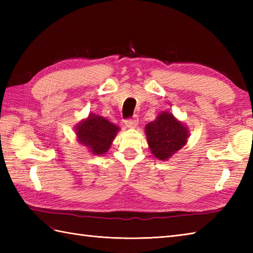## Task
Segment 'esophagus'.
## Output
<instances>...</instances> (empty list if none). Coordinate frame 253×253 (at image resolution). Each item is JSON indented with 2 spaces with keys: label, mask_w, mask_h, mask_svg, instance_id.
<instances>
[{
  "label": "esophagus",
  "mask_w": 253,
  "mask_h": 253,
  "mask_svg": "<svg viewBox=\"0 0 253 253\" xmlns=\"http://www.w3.org/2000/svg\"><path fill=\"white\" fill-rule=\"evenodd\" d=\"M139 120H138V116L137 115H133L131 118H128V120L125 121V125L128 128H135L137 126Z\"/></svg>",
  "instance_id": "obj_1"
}]
</instances>
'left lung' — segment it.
<instances>
[{"label":"left lung","instance_id":"left-lung-1","mask_svg":"<svg viewBox=\"0 0 253 253\" xmlns=\"http://www.w3.org/2000/svg\"><path fill=\"white\" fill-rule=\"evenodd\" d=\"M146 135L152 154L166 161L185 146L189 130L171 113L162 112L157 120L146 126Z\"/></svg>","mask_w":253,"mask_h":253}]
</instances>
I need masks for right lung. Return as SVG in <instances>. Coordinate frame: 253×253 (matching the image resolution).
Listing matches in <instances>:
<instances>
[{"label":"right lung","instance_id":"1","mask_svg":"<svg viewBox=\"0 0 253 253\" xmlns=\"http://www.w3.org/2000/svg\"><path fill=\"white\" fill-rule=\"evenodd\" d=\"M120 130L114 124L104 117L89 114L88 118L76 125V135L78 141L87 147L94 155H102L109 151L111 144Z\"/></svg>","mask_w":253,"mask_h":253}]
</instances>
